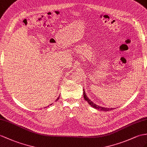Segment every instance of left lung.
<instances>
[{"mask_svg": "<svg viewBox=\"0 0 147 147\" xmlns=\"http://www.w3.org/2000/svg\"><path fill=\"white\" fill-rule=\"evenodd\" d=\"M83 94H84V98H85V100L87 101V102L88 103V104L90 105H91L92 107H94V108H95V109H98V110H102V111H109V110H113L112 109L105 108V107H100V106H98V105H97L95 104V103H93V102L90 100L87 97V95H86V94H85V92L84 90Z\"/></svg>", "mask_w": 147, "mask_h": 147, "instance_id": "left-lung-1", "label": "left lung"}]
</instances>
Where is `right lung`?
I'll return each instance as SVG.
<instances>
[{
  "label": "right lung",
  "mask_w": 147,
  "mask_h": 147,
  "mask_svg": "<svg viewBox=\"0 0 147 147\" xmlns=\"http://www.w3.org/2000/svg\"><path fill=\"white\" fill-rule=\"evenodd\" d=\"M59 98H57V99L56 100V101H57V100H59Z\"/></svg>",
  "instance_id": "obj_1"
}]
</instances>
